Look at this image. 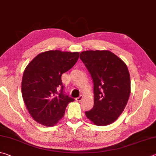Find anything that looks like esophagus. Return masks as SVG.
Listing matches in <instances>:
<instances>
[{
  "label": "esophagus",
  "instance_id": "1",
  "mask_svg": "<svg viewBox=\"0 0 156 156\" xmlns=\"http://www.w3.org/2000/svg\"><path fill=\"white\" fill-rule=\"evenodd\" d=\"M82 99H83V96H82V95H80V96L79 97L76 98V99H75V100L76 101L80 102V101H81V100H82Z\"/></svg>",
  "mask_w": 156,
  "mask_h": 156
}]
</instances>
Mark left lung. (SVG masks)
I'll use <instances>...</instances> for the list:
<instances>
[{"mask_svg": "<svg viewBox=\"0 0 156 156\" xmlns=\"http://www.w3.org/2000/svg\"><path fill=\"white\" fill-rule=\"evenodd\" d=\"M80 57L94 83V106L86 116L98 126L110 125L122 114L129 98L127 65L108 50L83 51Z\"/></svg>", "mask_w": 156, "mask_h": 156, "instance_id": "obj_1", "label": "left lung"}]
</instances>
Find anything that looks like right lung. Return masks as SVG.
Here are the masks:
<instances>
[{
    "label": "right lung",
    "mask_w": 156,
    "mask_h": 156,
    "mask_svg": "<svg viewBox=\"0 0 156 156\" xmlns=\"http://www.w3.org/2000/svg\"><path fill=\"white\" fill-rule=\"evenodd\" d=\"M80 52L51 50L35 57L24 69L22 94L29 113L35 121L53 127L64 115L73 98L63 92L62 75L76 64Z\"/></svg>",
    "instance_id": "1"
}]
</instances>
